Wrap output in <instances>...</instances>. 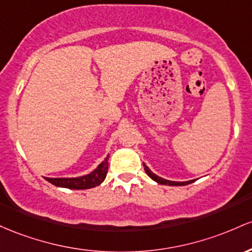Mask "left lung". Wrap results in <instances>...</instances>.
<instances>
[{"label": "left lung", "instance_id": "obj_1", "mask_svg": "<svg viewBox=\"0 0 252 252\" xmlns=\"http://www.w3.org/2000/svg\"><path fill=\"white\" fill-rule=\"evenodd\" d=\"M144 169H145V172L149 175L150 179H152L155 182L159 183V185H164V186H186V185H190V183L195 182V180H189V181H185V182H177V181H170V180H165L163 177H159L158 175L154 174L151 170L149 169V166L146 165L145 163H143Z\"/></svg>", "mask_w": 252, "mask_h": 252}]
</instances>
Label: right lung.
Instances as JSON below:
<instances>
[{
	"label": "right lung",
	"instance_id": "obj_1",
	"mask_svg": "<svg viewBox=\"0 0 252 252\" xmlns=\"http://www.w3.org/2000/svg\"><path fill=\"white\" fill-rule=\"evenodd\" d=\"M108 158L109 155L94 169L90 174L84 175L80 177H45V180L49 181L56 187L69 188V189H90L100 186L106 179L107 171H108Z\"/></svg>",
	"mask_w": 252,
	"mask_h": 252
}]
</instances>
